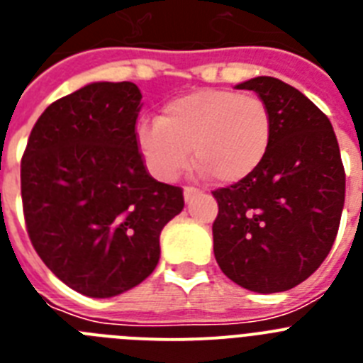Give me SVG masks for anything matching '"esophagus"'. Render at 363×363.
Returning <instances> with one entry per match:
<instances>
[{"label": "esophagus", "instance_id": "1", "mask_svg": "<svg viewBox=\"0 0 363 363\" xmlns=\"http://www.w3.org/2000/svg\"><path fill=\"white\" fill-rule=\"evenodd\" d=\"M198 194H200V191H198V189H194V187H185V189H184V198H185V201H191L192 198L198 196Z\"/></svg>", "mask_w": 363, "mask_h": 363}]
</instances>
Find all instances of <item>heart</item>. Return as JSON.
<instances>
[{"label":"heart","instance_id":"heart-1","mask_svg":"<svg viewBox=\"0 0 363 363\" xmlns=\"http://www.w3.org/2000/svg\"><path fill=\"white\" fill-rule=\"evenodd\" d=\"M271 108L255 94L201 89L171 99L158 121L138 127V145L150 172L172 182L192 158L218 184H238L267 158Z\"/></svg>","mask_w":363,"mask_h":363}]
</instances>
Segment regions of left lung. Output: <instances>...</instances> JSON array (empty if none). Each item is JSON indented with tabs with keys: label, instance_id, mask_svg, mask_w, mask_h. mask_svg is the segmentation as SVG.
<instances>
[{
	"label": "left lung",
	"instance_id": "8db88e82",
	"mask_svg": "<svg viewBox=\"0 0 363 363\" xmlns=\"http://www.w3.org/2000/svg\"><path fill=\"white\" fill-rule=\"evenodd\" d=\"M271 108L267 158L213 196L214 258L229 280L259 294L301 284L335 243L345 172L329 118L298 89L271 76L238 83Z\"/></svg>",
	"mask_w": 363,
	"mask_h": 363
}]
</instances>
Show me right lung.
<instances>
[{
    "instance_id": "obj_1",
    "label": "right lung",
    "mask_w": 363,
    "mask_h": 363,
    "mask_svg": "<svg viewBox=\"0 0 363 363\" xmlns=\"http://www.w3.org/2000/svg\"><path fill=\"white\" fill-rule=\"evenodd\" d=\"M142 92L96 82L38 118L21 160L30 242L70 289L111 298L160 262V234L184 209L179 187L156 182L138 152Z\"/></svg>"
}]
</instances>
